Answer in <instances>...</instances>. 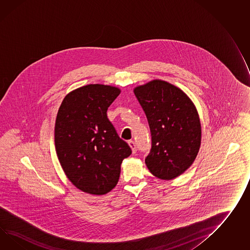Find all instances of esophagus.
Masks as SVG:
<instances>
[{
  "label": "esophagus",
  "mask_w": 250,
  "mask_h": 250,
  "mask_svg": "<svg viewBox=\"0 0 250 250\" xmlns=\"http://www.w3.org/2000/svg\"><path fill=\"white\" fill-rule=\"evenodd\" d=\"M128 145H129V146L131 147L133 153H135L137 150H136V146H135V143H134V141H128Z\"/></svg>",
  "instance_id": "esophagus-1"
}]
</instances>
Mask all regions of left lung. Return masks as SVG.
Masks as SVG:
<instances>
[{
	"instance_id": "left-lung-1",
	"label": "left lung",
	"mask_w": 250,
	"mask_h": 250,
	"mask_svg": "<svg viewBox=\"0 0 250 250\" xmlns=\"http://www.w3.org/2000/svg\"><path fill=\"white\" fill-rule=\"evenodd\" d=\"M134 93L151 131L147 168L162 180L183 174L201 146V122L192 101L179 87L160 80L136 86Z\"/></svg>"
}]
</instances>
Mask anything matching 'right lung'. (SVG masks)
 I'll return each instance as SVG.
<instances>
[{"label": "right lung", "instance_id": "obj_1", "mask_svg": "<svg viewBox=\"0 0 250 250\" xmlns=\"http://www.w3.org/2000/svg\"><path fill=\"white\" fill-rule=\"evenodd\" d=\"M120 89L91 84L67 94L55 123L56 152L68 180L82 191L103 195L116 187L131 153L107 118Z\"/></svg>", "mask_w": 250, "mask_h": 250}]
</instances>
